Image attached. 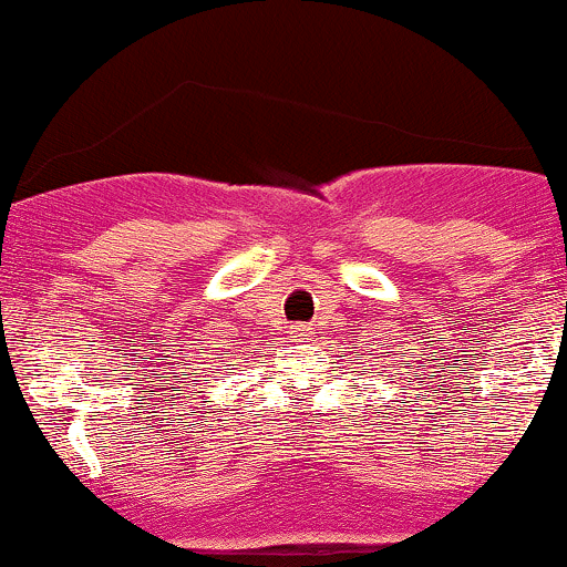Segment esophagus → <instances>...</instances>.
<instances>
[{
  "label": "esophagus",
  "instance_id": "obj_1",
  "mask_svg": "<svg viewBox=\"0 0 567 567\" xmlns=\"http://www.w3.org/2000/svg\"><path fill=\"white\" fill-rule=\"evenodd\" d=\"M290 336L296 338V340H306V336H309V327H306V324H292Z\"/></svg>",
  "mask_w": 567,
  "mask_h": 567
}]
</instances>
